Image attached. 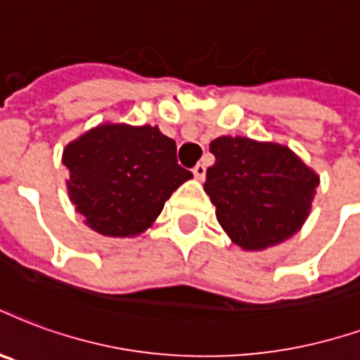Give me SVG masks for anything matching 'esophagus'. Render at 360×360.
Instances as JSON below:
<instances>
[{"mask_svg":"<svg viewBox=\"0 0 360 360\" xmlns=\"http://www.w3.org/2000/svg\"><path fill=\"white\" fill-rule=\"evenodd\" d=\"M193 173L196 179H204V177H206V166H204V164H196V166L193 167Z\"/></svg>","mask_w":360,"mask_h":360,"instance_id":"obj_1","label":"esophagus"}]
</instances>
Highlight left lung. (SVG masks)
<instances>
[{
    "label": "left lung",
    "instance_id": "1",
    "mask_svg": "<svg viewBox=\"0 0 360 360\" xmlns=\"http://www.w3.org/2000/svg\"><path fill=\"white\" fill-rule=\"evenodd\" d=\"M204 188L217 221L244 250L286 240L307 219L319 177L290 148L246 137H219Z\"/></svg>",
    "mask_w": 360,
    "mask_h": 360
}]
</instances>
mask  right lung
I'll return each instance as SVG.
<instances>
[{"label":"right lung","mask_w":360,"mask_h":360,"mask_svg":"<svg viewBox=\"0 0 360 360\" xmlns=\"http://www.w3.org/2000/svg\"><path fill=\"white\" fill-rule=\"evenodd\" d=\"M68 194L85 223L105 236L145 233L175 188L193 177L175 141L158 127L105 124L65 148Z\"/></svg>","instance_id":"1"}]
</instances>
